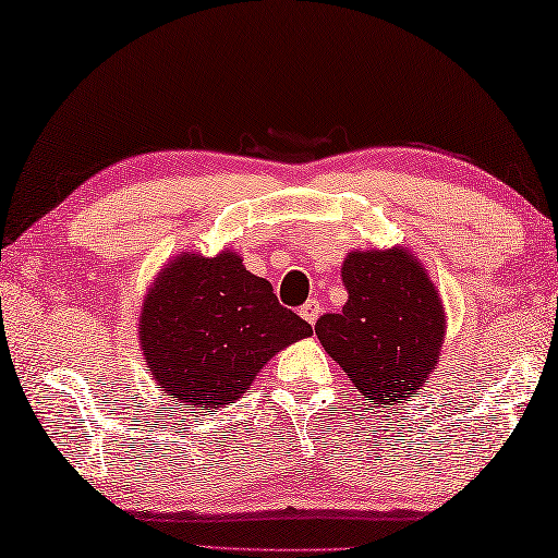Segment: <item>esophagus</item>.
Masks as SVG:
<instances>
[{"label":"esophagus","instance_id":"1","mask_svg":"<svg viewBox=\"0 0 558 558\" xmlns=\"http://www.w3.org/2000/svg\"><path fill=\"white\" fill-rule=\"evenodd\" d=\"M319 314H322V305H319L317 300H307L305 305L300 307V317L305 319L307 324H314V322H317V319H319Z\"/></svg>","mask_w":558,"mask_h":558}]
</instances>
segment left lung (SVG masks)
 Segmentation results:
<instances>
[{
	"instance_id": "left-lung-1",
	"label": "left lung",
	"mask_w": 558,
	"mask_h": 558,
	"mask_svg": "<svg viewBox=\"0 0 558 558\" xmlns=\"http://www.w3.org/2000/svg\"><path fill=\"white\" fill-rule=\"evenodd\" d=\"M339 314L314 324L324 351L380 408L420 395L447 337V312L427 268L410 248L351 251Z\"/></svg>"
}]
</instances>
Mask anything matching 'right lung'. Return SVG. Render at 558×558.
Returning a JSON list of instances; mask_svg holds the SVG:
<instances>
[{"mask_svg": "<svg viewBox=\"0 0 558 558\" xmlns=\"http://www.w3.org/2000/svg\"><path fill=\"white\" fill-rule=\"evenodd\" d=\"M310 333L229 248L178 253L150 282L138 314L150 378L178 402L211 412L239 400L278 351Z\"/></svg>", "mask_w": 558, "mask_h": 558, "instance_id": "obj_1", "label": "right lung"}]
</instances>
